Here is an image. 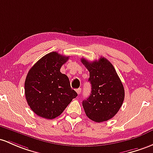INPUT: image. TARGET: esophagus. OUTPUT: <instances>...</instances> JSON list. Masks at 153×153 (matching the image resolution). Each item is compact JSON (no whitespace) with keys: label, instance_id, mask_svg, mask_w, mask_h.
Listing matches in <instances>:
<instances>
[{"label":"esophagus","instance_id":"obj_1","mask_svg":"<svg viewBox=\"0 0 153 153\" xmlns=\"http://www.w3.org/2000/svg\"><path fill=\"white\" fill-rule=\"evenodd\" d=\"M81 88H78V89H76V93H77V94L78 95H79L80 94V93H81Z\"/></svg>","mask_w":153,"mask_h":153}]
</instances>
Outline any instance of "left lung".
I'll use <instances>...</instances> for the list:
<instances>
[{
	"label": "left lung",
	"instance_id": "left-lung-1",
	"mask_svg": "<svg viewBox=\"0 0 153 153\" xmlns=\"http://www.w3.org/2000/svg\"><path fill=\"white\" fill-rule=\"evenodd\" d=\"M81 61L90 72L88 81L92 90L90 96L82 101L85 114L96 123L110 120L117 113L124 101L122 82L112 64L104 57L93 62L82 58Z\"/></svg>",
	"mask_w": 153,
	"mask_h": 153
}]
</instances>
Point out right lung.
<instances>
[{"label":"right lung","instance_id":"right-lung-1","mask_svg":"<svg viewBox=\"0 0 153 153\" xmlns=\"http://www.w3.org/2000/svg\"><path fill=\"white\" fill-rule=\"evenodd\" d=\"M68 57L52 52L42 57L29 70L25 82L27 102L34 113L54 119L77 96L68 77L60 71Z\"/></svg>","mask_w":153,"mask_h":153}]
</instances>
